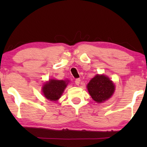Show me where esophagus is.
I'll return each instance as SVG.
<instances>
[{"label": "esophagus", "mask_w": 147, "mask_h": 147, "mask_svg": "<svg viewBox=\"0 0 147 147\" xmlns=\"http://www.w3.org/2000/svg\"><path fill=\"white\" fill-rule=\"evenodd\" d=\"M80 82H81L80 79H75V84H76V85L78 86L79 84H80Z\"/></svg>", "instance_id": "1"}]
</instances>
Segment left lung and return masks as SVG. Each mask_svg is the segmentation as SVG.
Masks as SVG:
<instances>
[{
    "label": "left lung",
    "instance_id": "obj_1",
    "mask_svg": "<svg viewBox=\"0 0 147 147\" xmlns=\"http://www.w3.org/2000/svg\"><path fill=\"white\" fill-rule=\"evenodd\" d=\"M87 88L93 100L101 103L112 96L115 91V85L109 77L97 75L88 84Z\"/></svg>",
    "mask_w": 147,
    "mask_h": 147
}]
</instances>
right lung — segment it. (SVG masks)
<instances>
[{"label":"right lung","mask_w":147,"mask_h":147,"mask_svg":"<svg viewBox=\"0 0 147 147\" xmlns=\"http://www.w3.org/2000/svg\"><path fill=\"white\" fill-rule=\"evenodd\" d=\"M67 85V81L50 79L48 83L43 85V95L48 99L56 101L60 98Z\"/></svg>","instance_id":"add662e5"}]
</instances>
